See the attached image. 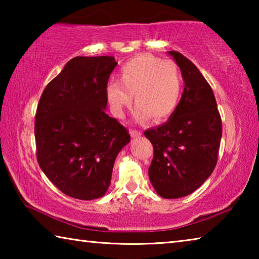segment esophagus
<instances>
[{
    "mask_svg": "<svg viewBox=\"0 0 259 259\" xmlns=\"http://www.w3.org/2000/svg\"><path fill=\"white\" fill-rule=\"evenodd\" d=\"M130 136L133 138H136V137H140V136H142V133H140L139 130H136V129H133V130H130Z\"/></svg>",
    "mask_w": 259,
    "mask_h": 259,
    "instance_id": "34e87169",
    "label": "esophagus"
}]
</instances>
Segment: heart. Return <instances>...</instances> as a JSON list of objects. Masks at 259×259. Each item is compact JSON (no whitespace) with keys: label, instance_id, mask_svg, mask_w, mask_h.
I'll return each mask as SVG.
<instances>
[{"label":"heart","instance_id":"b5f03b06","mask_svg":"<svg viewBox=\"0 0 259 259\" xmlns=\"http://www.w3.org/2000/svg\"><path fill=\"white\" fill-rule=\"evenodd\" d=\"M120 82L111 81L105 95L114 116L123 117L124 109L137 105L135 116L138 121L151 117L155 122L172 115L181 100L183 80L178 66L150 54L138 55L120 68Z\"/></svg>","mask_w":259,"mask_h":259}]
</instances>
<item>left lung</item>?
Listing matches in <instances>:
<instances>
[{
  "mask_svg": "<svg viewBox=\"0 0 259 259\" xmlns=\"http://www.w3.org/2000/svg\"><path fill=\"white\" fill-rule=\"evenodd\" d=\"M169 55L181 68L185 87L176 111L165 123L146 130L154 154L148 176L164 199L186 196L212 174L222 139V119L211 87L190 59Z\"/></svg>",
  "mask_w": 259,
  "mask_h": 259,
  "instance_id": "left-lung-1",
  "label": "left lung"
}]
</instances>
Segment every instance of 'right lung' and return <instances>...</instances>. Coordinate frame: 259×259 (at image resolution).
Segmentation results:
<instances>
[{
	"label": "right lung",
	"mask_w": 259,
	"mask_h": 259,
	"mask_svg": "<svg viewBox=\"0 0 259 259\" xmlns=\"http://www.w3.org/2000/svg\"><path fill=\"white\" fill-rule=\"evenodd\" d=\"M116 65L111 56L75 57L48 83L37 105V162L74 199L105 195L116 155L130 142L128 130L105 112V88Z\"/></svg>",
	"instance_id": "right-lung-1"
}]
</instances>
